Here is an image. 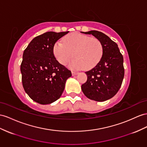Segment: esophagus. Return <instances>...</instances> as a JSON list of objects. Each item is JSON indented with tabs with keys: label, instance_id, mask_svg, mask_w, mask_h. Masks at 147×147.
Listing matches in <instances>:
<instances>
[{
	"label": "esophagus",
	"instance_id": "34e87169",
	"mask_svg": "<svg viewBox=\"0 0 147 147\" xmlns=\"http://www.w3.org/2000/svg\"><path fill=\"white\" fill-rule=\"evenodd\" d=\"M72 75L73 76H75V75H76L78 74V72H76V71H72Z\"/></svg>",
	"mask_w": 147,
	"mask_h": 147
}]
</instances>
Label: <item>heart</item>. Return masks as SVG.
I'll use <instances>...</instances> for the list:
<instances>
[{
  "label": "heart",
  "mask_w": 147,
  "mask_h": 147,
  "mask_svg": "<svg viewBox=\"0 0 147 147\" xmlns=\"http://www.w3.org/2000/svg\"><path fill=\"white\" fill-rule=\"evenodd\" d=\"M54 56L61 65H66L73 57L69 63L73 69L84 67L89 69L99 62L103 54V46L97 38L74 32L66 35L63 40L56 41L53 48Z\"/></svg>",
  "instance_id": "1"
}]
</instances>
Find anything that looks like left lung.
I'll return each mask as SVG.
<instances>
[{
    "mask_svg": "<svg viewBox=\"0 0 147 147\" xmlns=\"http://www.w3.org/2000/svg\"><path fill=\"white\" fill-rule=\"evenodd\" d=\"M84 33L91 34L101 41L103 54L96 66L86 72L88 80L81 89L89 99L102 102L114 97L121 87L124 77L123 56L117 44L104 33L96 30Z\"/></svg>",
    "mask_w": 147,
    "mask_h": 147,
    "instance_id": "left-lung-1",
    "label": "left lung"
}]
</instances>
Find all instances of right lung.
I'll list each match as a JSON object with an SVG mask.
<instances>
[{
    "label": "right lung",
    "mask_w": 147,
    "mask_h": 147,
    "mask_svg": "<svg viewBox=\"0 0 147 147\" xmlns=\"http://www.w3.org/2000/svg\"><path fill=\"white\" fill-rule=\"evenodd\" d=\"M69 32H48L34 38L23 54L20 65L22 85L26 93L36 102L49 104L61 97L71 71L61 65L53 48Z\"/></svg>",
    "instance_id": "1"
}]
</instances>
